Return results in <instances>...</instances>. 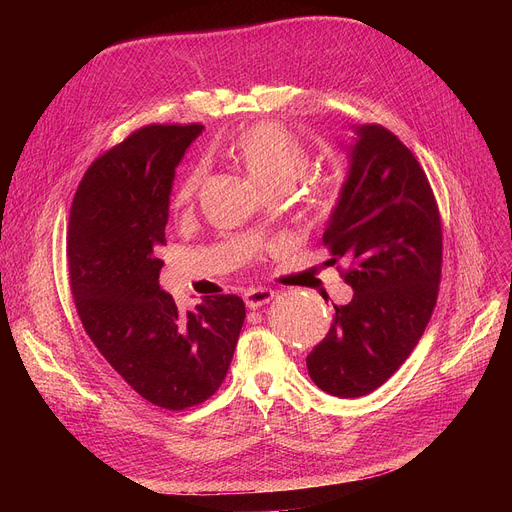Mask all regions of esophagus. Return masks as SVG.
<instances>
[{"label": "esophagus", "mask_w": 512, "mask_h": 512, "mask_svg": "<svg viewBox=\"0 0 512 512\" xmlns=\"http://www.w3.org/2000/svg\"><path fill=\"white\" fill-rule=\"evenodd\" d=\"M276 292L270 288H249L245 292V303L249 309H257L261 305H267L270 301H274Z\"/></svg>", "instance_id": "1"}]
</instances>
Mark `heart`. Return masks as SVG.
Segmentation results:
<instances>
[{"label": "heart", "instance_id": "heart-1", "mask_svg": "<svg viewBox=\"0 0 512 512\" xmlns=\"http://www.w3.org/2000/svg\"><path fill=\"white\" fill-rule=\"evenodd\" d=\"M224 155L245 170L265 193L288 191L309 164L305 145L278 122H255L242 128L224 143ZM203 178L201 166L186 170L174 186L172 207H191Z\"/></svg>", "mask_w": 512, "mask_h": 512}]
</instances>
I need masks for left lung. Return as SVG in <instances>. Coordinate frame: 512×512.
Listing matches in <instances>:
<instances>
[{
    "instance_id": "left-lung-1",
    "label": "left lung",
    "mask_w": 512,
    "mask_h": 512,
    "mask_svg": "<svg viewBox=\"0 0 512 512\" xmlns=\"http://www.w3.org/2000/svg\"><path fill=\"white\" fill-rule=\"evenodd\" d=\"M351 170L324 232L332 259L355 290L334 305V324L307 357L317 388L359 398L407 361L436 307L442 220L411 149L380 124L355 128Z\"/></svg>"
}]
</instances>
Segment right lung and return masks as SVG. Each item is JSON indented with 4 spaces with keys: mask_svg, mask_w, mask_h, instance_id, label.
I'll return each instance as SVG.
<instances>
[{
    "mask_svg": "<svg viewBox=\"0 0 512 512\" xmlns=\"http://www.w3.org/2000/svg\"><path fill=\"white\" fill-rule=\"evenodd\" d=\"M201 124H149L99 155L72 201L68 272L83 328L151 405L182 411L222 386L245 303L205 297L180 313L159 288L174 170Z\"/></svg>",
    "mask_w": 512,
    "mask_h": 512,
    "instance_id": "add662e5",
    "label": "right lung"
}]
</instances>
